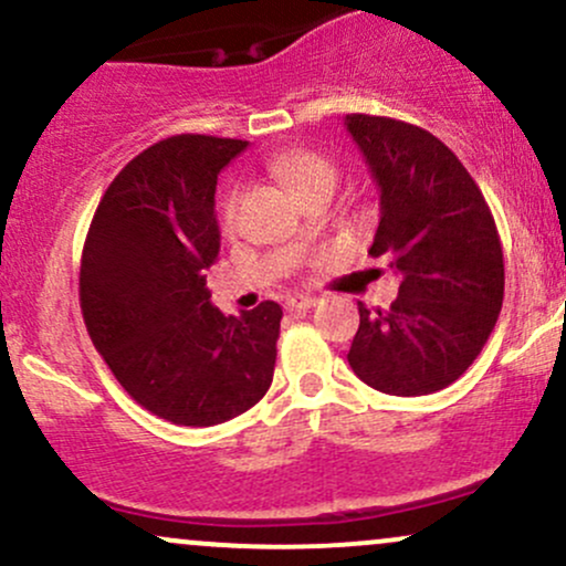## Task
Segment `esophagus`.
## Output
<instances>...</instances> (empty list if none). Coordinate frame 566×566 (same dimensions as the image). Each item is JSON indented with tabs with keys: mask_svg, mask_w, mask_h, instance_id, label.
<instances>
[{
	"mask_svg": "<svg viewBox=\"0 0 566 566\" xmlns=\"http://www.w3.org/2000/svg\"><path fill=\"white\" fill-rule=\"evenodd\" d=\"M314 305H316V297H311V295H290L287 297L290 311H311Z\"/></svg>",
	"mask_w": 566,
	"mask_h": 566,
	"instance_id": "1",
	"label": "esophagus"
}]
</instances>
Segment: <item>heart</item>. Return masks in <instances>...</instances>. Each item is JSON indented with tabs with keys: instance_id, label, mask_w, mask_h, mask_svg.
Instances as JSON below:
<instances>
[{
	"instance_id": "b5f03b06",
	"label": "heart",
	"mask_w": 566,
	"mask_h": 566,
	"mask_svg": "<svg viewBox=\"0 0 566 566\" xmlns=\"http://www.w3.org/2000/svg\"><path fill=\"white\" fill-rule=\"evenodd\" d=\"M269 170L303 201L319 188H335L337 184L335 161L308 148H287L274 154L269 159ZM218 226L226 237L237 231V193H226L218 201Z\"/></svg>"
}]
</instances>
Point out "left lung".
I'll list each match as a JSON object with an SVG mask.
<instances>
[{"mask_svg": "<svg viewBox=\"0 0 566 566\" xmlns=\"http://www.w3.org/2000/svg\"><path fill=\"white\" fill-rule=\"evenodd\" d=\"M346 127L380 186L369 255L401 274L391 308L369 314L359 303L348 365L375 391H441L482 354L503 308L495 218L463 161L428 129L369 114H348Z\"/></svg>", "mask_w": 566, "mask_h": 566, "instance_id": "8db88e82", "label": "left lung"}]
</instances>
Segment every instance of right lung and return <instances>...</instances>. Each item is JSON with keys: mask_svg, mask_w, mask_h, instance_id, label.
Returning a JSON list of instances; mask_svg holds the SVG:
<instances>
[{"mask_svg": "<svg viewBox=\"0 0 566 566\" xmlns=\"http://www.w3.org/2000/svg\"><path fill=\"white\" fill-rule=\"evenodd\" d=\"M247 140L170 135L129 159L97 205L82 250L80 305L119 386L175 426H218L274 380L282 308L242 316L210 303L218 172Z\"/></svg>", "mask_w": 566, "mask_h": 566, "instance_id": "1", "label": "right lung"}]
</instances>
